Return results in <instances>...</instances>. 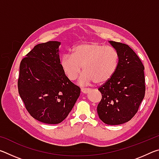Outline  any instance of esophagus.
<instances>
[{
    "label": "esophagus",
    "mask_w": 159,
    "mask_h": 159,
    "mask_svg": "<svg viewBox=\"0 0 159 159\" xmlns=\"http://www.w3.org/2000/svg\"><path fill=\"white\" fill-rule=\"evenodd\" d=\"M90 89L89 88H81V92L84 94H87L90 92Z\"/></svg>",
    "instance_id": "obj_1"
}]
</instances>
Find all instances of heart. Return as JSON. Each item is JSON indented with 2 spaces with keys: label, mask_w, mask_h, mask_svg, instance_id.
<instances>
[{
  "label": "heart",
  "mask_w": 159,
  "mask_h": 159,
  "mask_svg": "<svg viewBox=\"0 0 159 159\" xmlns=\"http://www.w3.org/2000/svg\"><path fill=\"white\" fill-rule=\"evenodd\" d=\"M118 53L114 48L95 42L77 45L72 54H65L61 59V66L70 80H76L81 71V84L94 81L101 84L114 74L118 64Z\"/></svg>",
  "instance_id": "b5f03b06"
}]
</instances>
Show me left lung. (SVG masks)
<instances>
[{
    "label": "left lung",
    "mask_w": 159,
    "mask_h": 159,
    "mask_svg": "<svg viewBox=\"0 0 159 159\" xmlns=\"http://www.w3.org/2000/svg\"><path fill=\"white\" fill-rule=\"evenodd\" d=\"M118 53L114 74L99 88L102 98L98 114L107 125H120L130 120L138 111L145 94L144 67L128 45L109 41Z\"/></svg>",
    "instance_id": "8db88e82"
}]
</instances>
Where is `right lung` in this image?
<instances>
[{
  "label": "right lung",
  "instance_id": "add662e5",
  "mask_svg": "<svg viewBox=\"0 0 159 159\" xmlns=\"http://www.w3.org/2000/svg\"><path fill=\"white\" fill-rule=\"evenodd\" d=\"M59 41L36 45L21 60L18 91L35 119L57 124L65 119L79 98L80 89L61 69Z\"/></svg>",
  "mask_w": 159,
  "mask_h": 159
}]
</instances>
